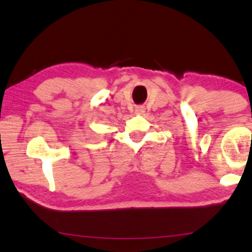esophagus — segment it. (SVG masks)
Wrapping results in <instances>:
<instances>
[{"label": "esophagus", "instance_id": "esophagus-1", "mask_svg": "<svg viewBox=\"0 0 252 252\" xmlns=\"http://www.w3.org/2000/svg\"><path fill=\"white\" fill-rule=\"evenodd\" d=\"M135 112H137L138 114H141V113H143V107H142V106H138V107H135Z\"/></svg>", "mask_w": 252, "mask_h": 252}]
</instances>
